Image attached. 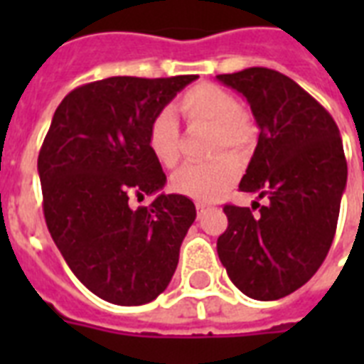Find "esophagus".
Listing matches in <instances>:
<instances>
[{
    "instance_id": "1",
    "label": "esophagus",
    "mask_w": 364,
    "mask_h": 364,
    "mask_svg": "<svg viewBox=\"0 0 364 364\" xmlns=\"http://www.w3.org/2000/svg\"><path fill=\"white\" fill-rule=\"evenodd\" d=\"M196 210H198V215H202L204 211H208V204H204V202H196Z\"/></svg>"
}]
</instances>
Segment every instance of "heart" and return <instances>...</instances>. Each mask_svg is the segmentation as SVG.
<instances>
[{"instance_id": "b5f03b06", "label": "heart", "mask_w": 364, "mask_h": 364, "mask_svg": "<svg viewBox=\"0 0 364 364\" xmlns=\"http://www.w3.org/2000/svg\"><path fill=\"white\" fill-rule=\"evenodd\" d=\"M181 115L188 122L213 124V151L242 149L251 141L253 126L240 109L232 94L215 85H196L177 102ZM147 145L160 164L171 168L181 156L179 126L170 109L159 111L147 130ZM240 177V162L232 154H221L211 162L183 166L171 177V187L179 194L200 202L221 198Z\"/></svg>"}]
</instances>
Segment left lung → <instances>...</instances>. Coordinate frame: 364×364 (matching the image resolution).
Segmentation results:
<instances>
[{
  "label": "left lung",
  "instance_id": "obj_1",
  "mask_svg": "<svg viewBox=\"0 0 364 364\" xmlns=\"http://www.w3.org/2000/svg\"><path fill=\"white\" fill-rule=\"evenodd\" d=\"M217 79L251 105L259 126L242 193L266 204H227V230L217 253L232 283L255 300H277L300 289L323 264L338 223L348 162L334 119L293 79L247 68Z\"/></svg>",
  "mask_w": 364,
  "mask_h": 364
}]
</instances>
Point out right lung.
I'll return each instance as SVG.
<instances>
[{
  "instance_id": "add662e5",
  "label": "right lung",
  "mask_w": 364,
  "mask_h": 364,
  "mask_svg": "<svg viewBox=\"0 0 364 364\" xmlns=\"http://www.w3.org/2000/svg\"><path fill=\"white\" fill-rule=\"evenodd\" d=\"M196 75L109 77L71 90L37 159L43 213L77 279L119 306L147 304L170 283L196 219L193 200L159 194L166 173L147 145L153 117Z\"/></svg>"
}]
</instances>
